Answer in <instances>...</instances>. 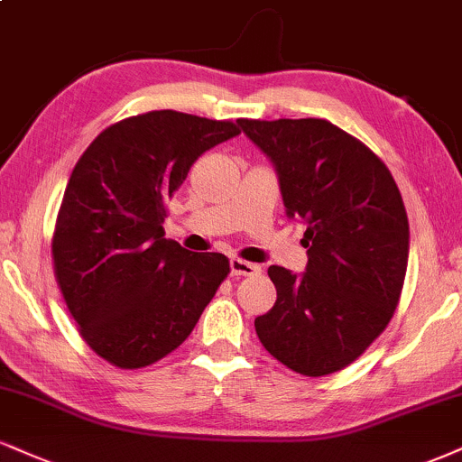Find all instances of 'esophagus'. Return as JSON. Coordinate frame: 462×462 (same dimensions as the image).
I'll list each match as a JSON object with an SVG mask.
<instances>
[{
	"mask_svg": "<svg viewBox=\"0 0 462 462\" xmlns=\"http://www.w3.org/2000/svg\"><path fill=\"white\" fill-rule=\"evenodd\" d=\"M230 269H232V275H258L260 273V264H254V263H247V260H241V258H232L230 260Z\"/></svg>",
	"mask_w": 462,
	"mask_h": 462,
	"instance_id": "esophagus-1",
	"label": "esophagus"
}]
</instances>
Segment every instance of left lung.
Instances as JSON below:
<instances>
[{
    "mask_svg": "<svg viewBox=\"0 0 462 462\" xmlns=\"http://www.w3.org/2000/svg\"><path fill=\"white\" fill-rule=\"evenodd\" d=\"M273 161L286 215L305 226L308 266H269L277 301L255 319L263 346L286 368H346L390 325L409 260V219L387 165L329 120H238Z\"/></svg>",
    "mask_w": 462,
    "mask_h": 462,
    "instance_id": "8db88e82",
    "label": "left lung"
}]
</instances>
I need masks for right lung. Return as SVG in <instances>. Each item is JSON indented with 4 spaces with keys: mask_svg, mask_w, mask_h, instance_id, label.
Returning a JSON list of instances; mask_svg holds the SVG:
<instances>
[{
    "mask_svg": "<svg viewBox=\"0 0 462 462\" xmlns=\"http://www.w3.org/2000/svg\"><path fill=\"white\" fill-rule=\"evenodd\" d=\"M230 120L161 109L116 122L77 161L55 219L53 271L81 337L122 370L176 351L230 273L224 254L165 238L189 168L238 135Z\"/></svg>",
    "mask_w": 462,
    "mask_h": 462,
    "instance_id": "obj_1",
    "label": "right lung"
}]
</instances>
